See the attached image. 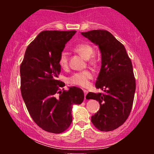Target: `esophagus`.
I'll use <instances>...</instances> for the list:
<instances>
[{
	"label": "esophagus",
	"mask_w": 154,
	"mask_h": 154,
	"mask_svg": "<svg viewBox=\"0 0 154 154\" xmlns=\"http://www.w3.org/2000/svg\"><path fill=\"white\" fill-rule=\"evenodd\" d=\"M83 92H84V93H85V100H86L85 97H86V95H87V94H88V91H86V90H83Z\"/></svg>",
	"instance_id": "34e87169"
}]
</instances>
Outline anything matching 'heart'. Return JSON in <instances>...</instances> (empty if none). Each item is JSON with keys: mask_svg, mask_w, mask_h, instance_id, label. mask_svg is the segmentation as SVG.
<instances>
[{"mask_svg": "<svg viewBox=\"0 0 154 154\" xmlns=\"http://www.w3.org/2000/svg\"><path fill=\"white\" fill-rule=\"evenodd\" d=\"M74 50L77 54L82 56L85 59L88 60L93 55L94 50L91 45L87 43H82L77 45L74 48ZM59 64L61 68L65 69L68 65V56L65 52H62L59 56ZM93 77V74L90 71L85 70L83 72H76L68 78V82L74 85L80 87H88L90 80Z\"/></svg>", "mask_w": 154, "mask_h": 154, "instance_id": "b5f03b06", "label": "heart"}]
</instances>
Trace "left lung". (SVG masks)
<instances>
[{"instance_id": "obj_1", "label": "left lung", "mask_w": 154, "mask_h": 154, "mask_svg": "<svg viewBox=\"0 0 154 154\" xmlns=\"http://www.w3.org/2000/svg\"><path fill=\"white\" fill-rule=\"evenodd\" d=\"M81 35L98 45L101 54L95 88L104 93L86 95L87 99L96 100L100 104L99 111L91 116V121L100 131H111L123 125L132 109L135 79L131 60L125 46L109 32L95 29Z\"/></svg>"}]
</instances>
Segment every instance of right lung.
Here are the masks:
<instances>
[{"mask_svg": "<svg viewBox=\"0 0 154 154\" xmlns=\"http://www.w3.org/2000/svg\"><path fill=\"white\" fill-rule=\"evenodd\" d=\"M75 33L41 32L28 45L20 66L21 93L26 109L40 128L52 133H61L69 127L72 107L84 100L82 89L70 87L61 91L65 85L58 79L59 56Z\"/></svg>", "mask_w": 154, "mask_h": 154, "instance_id": "1", "label": "right lung"}]
</instances>
